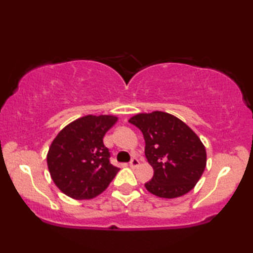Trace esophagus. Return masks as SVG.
I'll list each match as a JSON object with an SVG mask.
<instances>
[{"label":"esophagus","instance_id":"esophagus-1","mask_svg":"<svg viewBox=\"0 0 253 253\" xmlns=\"http://www.w3.org/2000/svg\"><path fill=\"white\" fill-rule=\"evenodd\" d=\"M130 167L131 168H136V167H138V166H139V160H138V159H136V158H133L132 160L130 161Z\"/></svg>","mask_w":253,"mask_h":253}]
</instances>
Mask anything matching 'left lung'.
Here are the masks:
<instances>
[{
    "mask_svg": "<svg viewBox=\"0 0 253 253\" xmlns=\"http://www.w3.org/2000/svg\"><path fill=\"white\" fill-rule=\"evenodd\" d=\"M129 122L143 132L145 155L154 170L147 191L168 199L191 191L206 167L205 146L195 131L159 110L137 114Z\"/></svg>",
    "mask_w": 253,
    "mask_h": 253,
    "instance_id": "1",
    "label": "left lung"
}]
</instances>
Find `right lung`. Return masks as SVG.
Instances as JSON below:
<instances>
[{
	"label": "right lung",
	"mask_w": 253,
	"mask_h": 253,
	"mask_svg": "<svg viewBox=\"0 0 253 253\" xmlns=\"http://www.w3.org/2000/svg\"><path fill=\"white\" fill-rule=\"evenodd\" d=\"M114 115H86L65 126L51 141L47 166L55 185L70 198L92 199L108 188L120 168L109 162L103 136Z\"/></svg>",
	"instance_id": "add662e5"
}]
</instances>
